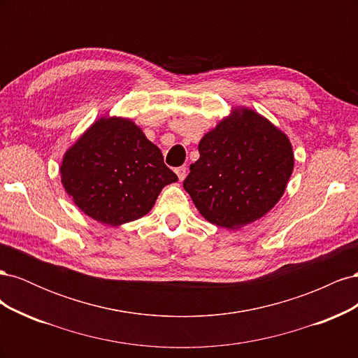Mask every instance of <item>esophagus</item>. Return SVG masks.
<instances>
[{
  "label": "esophagus",
  "mask_w": 358,
  "mask_h": 358,
  "mask_svg": "<svg viewBox=\"0 0 358 358\" xmlns=\"http://www.w3.org/2000/svg\"><path fill=\"white\" fill-rule=\"evenodd\" d=\"M176 175L179 178V180H183L187 178V169L185 167H178L176 169Z\"/></svg>",
  "instance_id": "34e87169"
}]
</instances>
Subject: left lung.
Here are the masks:
<instances>
[{"instance_id": "obj_1", "label": "left lung", "mask_w": 358, "mask_h": 358, "mask_svg": "<svg viewBox=\"0 0 358 358\" xmlns=\"http://www.w3.org/2000/svg\"><path fill=\"white\" fill-rule=\"evenodd\" d=\"M183 188L206 221L237 230L272 210L294 169L288 136L249 107H231L199 143Z\"/></svg>"}]
</instances>
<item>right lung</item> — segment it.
I'll return each mask as SVG.
<instances>
[{
	"label": "right lung",
	"mask_w": 358,
	"mask_h": 358,
	"mask_svg": "<svg viewBox=\"0 0 358 358\" xmlns=\"http://www.w3.org/2000/svg\"><path fill=\"white\" fill-rule=\"evenodd\" d=\"M61 183L90 218L117 227L142 218L176 182L157 145L122 116H101L66 150Z\"/></svg>",
	"instance_id": "obj_1"
}]
</instances>
